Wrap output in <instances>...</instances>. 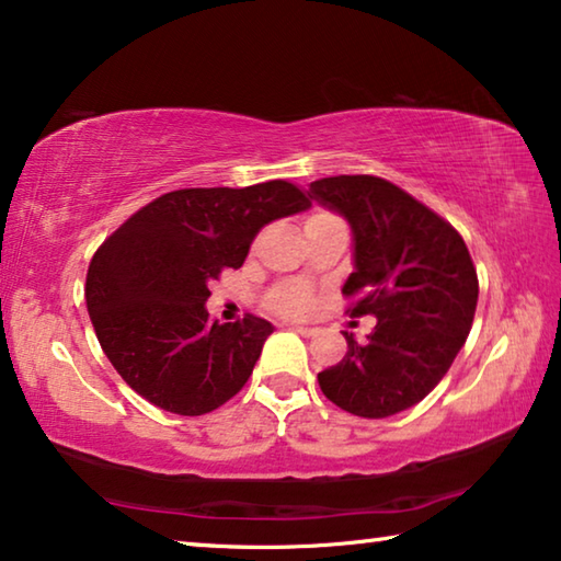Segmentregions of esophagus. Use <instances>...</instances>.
Instances as JSON below:
<instances>
[{"label":"esophagus","mask_w":561,"mask_h":561,"mask_svg":"<svg viewBox=\"0 0 561 561\" xmlns=\"http://www.w3.org/2000/svg\"><path fill=\"white\" fill-rule=\"evenodd\" d=\"M291 329L301 336H317V331H319L317 327H304V324H291Z\"/></svg>","instance_id":"1"}]
</instances>
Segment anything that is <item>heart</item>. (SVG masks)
<instances>
[{"instance_id":"1","label":"heart","mask_w":561,"mask_h":561,"mask_svg":"<svg viewBox=\"0 0 561 561\" xmlns=\"http://www.w3.org/2000/svg\"><path fill=\"white\" fill-rule=\"evenodd\" d=\"M324 217H334V215L314 213L307 220V225L324 220ZM272 307L284 311V314H304V311H309V307H311V297L307 289L299 287V284H284V287L272 291Z\"/></svg>"}]
</instances>
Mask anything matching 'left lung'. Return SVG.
<instances>
[{
  "label": "left lung",
  "mask_w": 561,
  "mask_h": 561,
  "mask_svg": "<svg viewBox=\"0 0 561 561\" xmlns=\"http://www.w3.org/2000/svg\"><path fill=\"white\" fill-rule=\"evenodd\" d=\"M311 201L339 213L354 234V272L341 291L351 317H376L358 344L319 374L331 403L360 417H388L423 401L470 334L478 272L450 222L405 190L374 175L321 178Z\"/></svg>",
  "instance_id": "left-lung-1"
}]
</instances>
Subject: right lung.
Returning a JSON list of instances; mask_svg holds the SVG:
<instances>
[{"label":"right lung","mask_w":561,"mask_h":561,"mask_svg":"<svg viewBox=\"0 0 561 561\" xmlns=\"http://www.w3.org/2000/svg\"><path fill=\"white\" fill-rule=\"evenodd\" d=\"M309 207L297 185L270 180L175 190L128 217L87 274L91 324L123 381L178 415L210 413L240 393L274 327L252 314L213 321L210 282L242 267L264 225Z\"/></svg>","instance_id":"right-lung-1"}]
</instances>
